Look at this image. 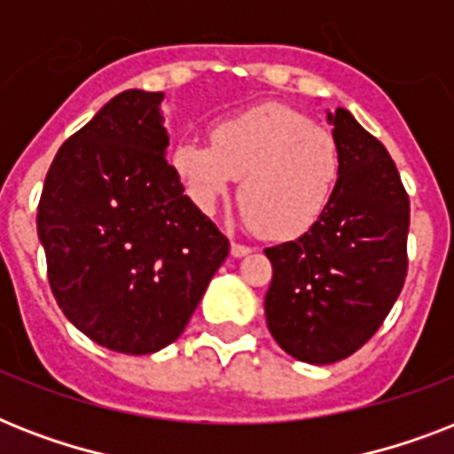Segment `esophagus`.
Segmentation results:
<instances>
[{
  "mask_svg": "<svg viewBox=\"0 0 454 454\" xmlns=\"http://www.w3.org/2000/svg\"><path fill=\"white\" fill-rule=\"evenodd\" d=\"M249 252H252V247H247V245H242V242H231V254H233L235 259H240V256H247Z\"/></svg>",
  "mask_w": 454,
  "mask_h": 454,
  "instance_id": "1",
  "label": "esophagus"
}]
</instances>
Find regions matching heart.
<instances>
[{
  "instance_id": "heart-1",
  "label": "heart",
  "mask_w": 454,
  "mask_h": 454,
  "mask_svg": "<svg viewBox=\"0 0 454 454\" xmlns=\"http://www.w3.org/2000/svg\"><path fill=\"white\" fill-rule=\"evenodd\" d=\"M171 167L200 212L212 214L242 178V219L266 238L290 240L316 226L341 176L330 131L297 110L266 103L214 124L212 144L184 138Z\"/></svg>"
}]
</instances>
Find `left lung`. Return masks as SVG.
<instances>
[{
  "mask_svg": "<svg viewBox=\"0 0 454 454\" xmlns=\"http://www.w3.org/2000/svg\"><path fill=\"white\" fill-rule=\"evenodd\" d=\"M341 153L330 207L301 238L266 249V323L283 351L310 365L356 353L408 276L410 198L394 160L344 108L327 113Z\"/></svg>",
  "mask_w": 454,
  "mask_h": 454,
  "instance_id": "left-lung-1",
  "label": "left lung"
}]
</instances>
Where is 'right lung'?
<instances>
[{
	"mask_svg": "<svg viewBox=\"0 0 454 454\" xmlns=\"http://www.w3.org/2000/svg\"><path fill=\"white\" fill-rule=\"evenodd\" d=\"M162 98L141 89L110 98L60 145L37 207L60 310L129 356L176 341L231 249L164 157Z\"/></svg>",
	"mask_w": 454,
	"mask_h": 454,
	"instance_id": "right-lung-1",
	"label": "right lung"
}]
</instances>
